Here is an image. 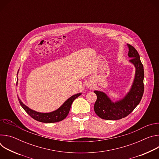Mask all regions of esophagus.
Wrapping results in <instances>:
<instances>
[{"mask_svg":"<svg viewBox=\"0 0 159 159\" xmlns=\"http://www.w3.org/2000/svg\"><path fill=\"white\" fill-rule=\"evenodd\" d=\"M87 87H90V88H92V87H93V85L91 83H88L87 84Z\"/></svg>","mask_w":159,"mask_h":159,"instance_id":"34e87169","label":"esophagus"}]
</instances>
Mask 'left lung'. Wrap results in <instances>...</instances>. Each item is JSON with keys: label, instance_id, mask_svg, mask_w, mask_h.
Returning a JSON list of instances; mask_svg holds the SVG:
<instances>
[{"label": "left lung", "instance_id": "left-lung-1", "mask_svg": "<svg viewBox=\"0 0 159 159\" xmlns=\"http://www.w3.org/2000/svg\"><path fill=\"white\" fill-rule=\"evenodd\" d=\"M129 62L135 68L132 85L127 94L121 99L113 102L109 96L100 90H94L97 100L94 104V111L101 118L106 120H117L127 116L140 103L144 91V70L140 55L133 47L127 44Z\"/></svg>", "mask_w": 159, "mask_h": 159}]
</instances>
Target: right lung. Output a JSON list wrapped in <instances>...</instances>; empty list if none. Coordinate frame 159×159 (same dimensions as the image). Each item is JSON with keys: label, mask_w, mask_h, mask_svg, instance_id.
I'll return each instance as SVG.
<instances>
[{"label": "right lung", "mask_w": 159, "mask_h": 159, "mask_svg": "<svg viewBox=\"0 0 159 159\" xmlns=\"http://www.w3.org/2000/svg\"><path fill=\"white\" fill-rule=\"evenodd\" d=\"M18 72H19V70L17 72V75H18ZM17 80L18 81L17 77ZM81 94L82 93H78L72 96L66 101H65L64 103L59 108L50 112H38L34 110H33L22 102L18 96H17V98L22 107L24 109V110L31 117H32L33 119L39 122L52 123L58 122L64 120L67 116V115H69V112L70 109L73 101L77 98L80 96Z\"/></svg>", "instance_id": "obj_1"}]
</instances>
